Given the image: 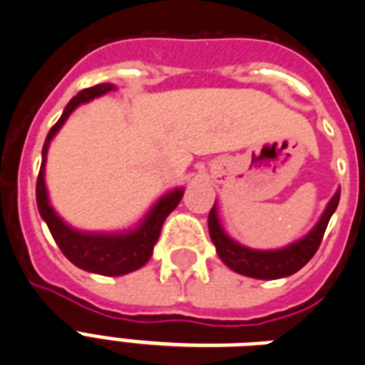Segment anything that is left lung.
I'll use <instances>...</instances> for the list:
<instances>
[{"instance_id":"8db88e82","label":"left lung","mask_w":365,"mask_h":365,"mask_svg":"<svg viewBox=\"0 0 365 365\" xmlns=\"http://www.w3.org/2000/svg\"><path fill=\"white\" fill-rule=\"evenodd\" d=\"M341 199V191H336L334 197L327 205L323 217L319 218V222L315 224L306 237H302L298 242H294L288 247L274 251H259L244 247L237 242H234L232 237L224 234L222 226L218 222L217 207H212L209 212V234L212 244L217 247L218 257L222 259L224 265H228L232 271L251 277V279H282V277H290L296 271H299L302 267L306 265L307 261L315 255V251L319 250L321 240L327 230V224L333 217V212L336 210Z\"/></svg>"}]
</instances>
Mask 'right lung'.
<instances>
[{"mask_svg": "<svg viewBox=\"0 0 365 365\" xmlns=\"http://www.w3.org/2000/svg\"><path fill=\"white\" fill-rule=\"evenodd\" d=\"M114 88V85L104 83V85L85 88L69 100L61 118L56 121V125L50 129V133L46 137L44 147H42V166H40L38 180H36V203H38L40 217L44 218L46 224H48V228L52 232L53 240L59 245L61 253L75 267H79L83 271L104 274V277L128 274V272L141 269L147 263L153 255L156 240L160 236L162 224L183 197V190L170 191L168 195L162 197L160 201L150 209L145 220L135 230L123 232V234H91V232L75 230L71 226H67L58 217V212L52 209V205L48 201V191H46L44 183V164L50 141L79 104H85L88 100L102 96V94L110 93Z\"/></svg>", "mask_w": 365, "mask_h": 365, "instance_id": "1", "label": "right lung"}]
</instances>
